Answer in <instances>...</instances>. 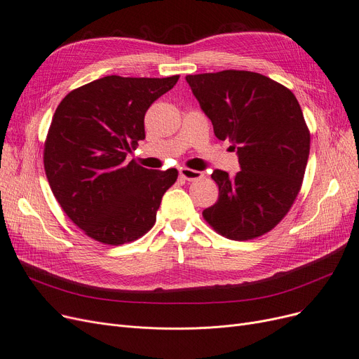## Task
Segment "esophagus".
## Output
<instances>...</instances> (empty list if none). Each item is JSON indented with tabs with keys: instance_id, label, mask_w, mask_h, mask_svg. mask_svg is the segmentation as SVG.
<instances>
[{
	"instance_id": "obj_1",
	"label": "esophagus",
	"mask_w": 359,
	"mask_h": 359,
	"mask_svg": "<svg viewBox=\"0 0 359 359\" xmlns=\"http://www.w3.org/2000/svg\"><path fill=\"white\" fill-rule=\"evenodd\" d=\"M180 175L187 181H196V180H201L204 177V174L200 172V170H194L190 168H181Z\"/></svg>"
}]
</instances>
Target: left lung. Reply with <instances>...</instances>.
Masks as SVG:
<instances>
[{
	"instance_id": "obj_1",
	"label": "left lung",
	"mask_w": 359,
	"mask_h": 359,
	"mask_svg": "<svg viewBox=\"0 0 359 359\" xmlns=\"http://www.w3.org/2000/svg\"><path fill=\"white\" fill-rule=\"evenodd\" d=\"M219 140H229L241 170L216 169L219 200L203 217L235 241L259 238L291 210L310 155V130L295 95L263 74L224 70L187 76Z\"/></svg>"
}]
</instances>
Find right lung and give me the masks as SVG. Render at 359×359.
<instances>
[{
	"instance_id": "add662e5",
	"label": "right lung",
	"mask_w": 359,
	"mask_h": 359,
	"mask_svg": "<svg viewBox=\"0 0 359 359\" xmlns=\"http://www.w3.org/2000/svg\"><path fill=\"white\" fill-rule=\"evenodd\" d=\"M180 76H107L68 93L49 126L43 168L61 209L92 240L121 245L147 233L177 169L153 170L127 153L144 135V114Z\"/></svg>"
}]
</instances>
